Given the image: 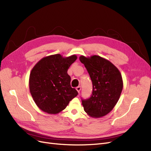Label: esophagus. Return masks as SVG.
I'll use <instances>...</instances> for the list:
<instances>
[{
  "instance_id": "34e87169",
  "label": "esophagus",
  "mask_w": 151,
  "mask_h": 151,
  "mask_svg": "<svg viewBox=\"0 0 151 151\" xmlns=\"http://www.w3.org/2000/svg\"><path fill=\"white\" fill-rule=\"evenodd\" d=\"M81 89V86H77V88H76V90L77 91V92H78V93L80 92Z\"/></svg>"
}]
</instances>
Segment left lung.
Wrapping results in <instances>:
<instances>
[{
  "label": "left lung",
  "instance_id": "obj_1",
  "mask_svg": "<svg viewBox=\"0 0 151 151\" xmlns=\"http://www.w3.org/2000/svg\"><path fill=\"white\" fill-rule=\"evenodd\" d=\"M79 60L88 70L93 83V92L88 99H82L84 111L93 118L107 115L117 103L123 89L119 70L111 62L98 55Z\"/></svg>",
  "mask_w": 151,
  "mask_h": 151
}]
</instances>
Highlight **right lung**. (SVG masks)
Here are the masks:
<instances>
[{
    "instance_id": "1",
    "label": "right lung",
    "mask_w": 151,
    "mask_h": 151,
    "mask_svg": "<svg viewBox=\"0 0 151 151\" xmlns=\"http://www.w3.org/2000/svg\"><path fill=\"white\" fill-rule=\"evenodd\" d=\"M76 59V55L68 57L52 55L41 59L31 70L29 91L34 101L43 111L60 113L78 94L71 87V78L67 74Z\"/></svg>"
}]
</instances>
